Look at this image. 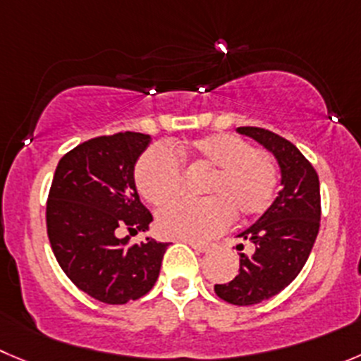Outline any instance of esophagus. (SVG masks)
Segmentation results:
<instances>
[{"mask_svg": "<svg viewBox=\"0 0 361 361\" xmlns=\"http://www.w3.org/2000/svg\"><path fill=\"white\" fill-rule=\"evenodd\" d=\"M188 245L198 253H207L211 250V245H205V243H195V241H188Z\"/></svg>", "mask_w": 361, "mask_h": 361, "instance_id": "1", "label": "esophagus"}]
</instances>
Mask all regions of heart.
<instances>
[{
  "label": "heart",
  "mask_w": 361,
  "mask_h": 361,
  "mask_svg": "<svg viewBox=\"0 0 361 361\" xmlns=\"http://www.w3.org/2000/svg\"><path fill=\"white\" fill-rule=\"evenodd\" d=\"M178 154L212 168L202 200L177 198L159 209L157 228L166 238L204 241L225 230L232 216L252 218L276 197L278 168L267 154L235 135H211L178 147ZM180 159L168 145H154L140 157L136 188L154 205L170 200L180 186Z\"/></svg>",
  "instance_id": "b5f03b06"
}]
</instances>
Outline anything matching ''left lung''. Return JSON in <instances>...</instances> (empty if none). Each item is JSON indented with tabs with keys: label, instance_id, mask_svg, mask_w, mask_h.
I'll use <instances>...</instances> for the list:
<instances>
[{
	"label": "left lung",
	"instance_id": "obj_1",
	"mask_svg": "<svg viewBox=\"0 0 361 361\" xmlns=\"http://www.w3.org/2000/svg\"><path fill=\"white\" fill-rule=\"evenodd\" d=\"M238 133L269 150L281 175V190L269 209L238 234L252 243V253L238 245L239 273L214 286L226 303L248 307L276 296L303 269L319 232L321 191L317 171L289 140L260 127H238Z\"/></svg>",
	"mask_w": 361,
	"mask_h": 361
}]
</instances>
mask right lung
Wrapping results in <instances>:
<instances>
[{"label": "right lung", "mask_w": 361, "mask_h": 361, "mask_svg": "<svg viewBox=\"0 0 361 361\" xmlns=\"http://www.w3.org/2000/svg\"><path fill=\"white\" fill-rule=\"evenodd\" d=\"M152 138L116 133L81 143L58 163L47 198L51 248L78 289L108 305L145 296L159 276L168 243L145 238L152 214L140 202L135 166Z\"/></svg>", "instance_id": "add662e5"}]
</instances>
